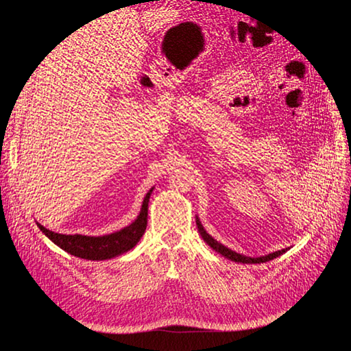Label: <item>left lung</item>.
I'll return each instance as SVG.
<instances>
[{"instance_id": "8db88e82", "label": "left lung", "mask_w": 351, "mask_h": 351, "mask_svg": "<svg viewBox=\"0 0 351 351\" xmlns=\"http://www.w3.org/2000/svg\"><path fill=\"white\" fill-rule=\"evenodd\" d=\"M196 226H197V230H199V232H200L202 239H204V240L208 243V246H210L215 252H218L219 254H222V256H226L227 259H231V261H234V262H240V263H263V262H269V261H272V259H275V258L281 256L282 253H285L287 250H289V249H282V250L272 252V253H269V254H265V256H259V258L244 256V254H240V253H237V252H234V250H231V249L226 247L224 244L218 243L214 237L209 236L208 232H206V230L204 228V226H202V222L199 221L197 217H196Z\"/></svg>"}]
</instances>
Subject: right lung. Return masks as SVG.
Returning <instances> with one entry per match:
<instances>
[{
  "label": "right lung",
  "instance_id": "add662e5",
  "mask_svg": "<svg viewBox=\"0 0 351 351\" xmlns=\"http://www.w3.org/2000/svg\"><path fill=\"white\" fill-rule=\"evenodd\" d=\"M154 187L146 193L141 208V214L132 222L130 226L121 228L120 231L111 232L105 236H82V234H58L36 222L39 230L58 247L67 253L88 261H105L119 256L133 249L137 241L141 240L147 226V204H149L151 193Z\"/></svg>",
  "mask_w": 351,
  "mask_h": 351
}]
</instances>
